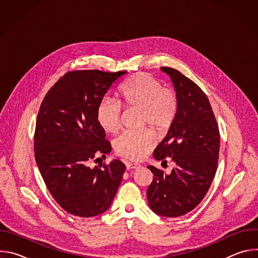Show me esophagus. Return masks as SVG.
<instances>
[{
  "label": "esophagus",
  "mask_w": 258,
  "mask_h": 258,
  "mask_svg": "<svg viewBox=\"0 0 258 258\" xmlns=\"http://www.w3.org/2000/svg\"><path fill=\"white\" fill-rule=\"evenodd\" d=\"M125 166H126V169H127V170L138 169V168H140V167H141V165H140V164H138V163H132V162H127V163L125 164Z\"/></svg>",
  "instance_id": "obj_1"
}]
</instances>
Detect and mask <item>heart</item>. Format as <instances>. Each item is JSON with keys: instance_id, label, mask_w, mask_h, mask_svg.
<instances>
[{"instance_id": "1", "label": "heart", "mask_w": 258, "mask_h": 258, "mask_svg": "<svg viewBox=\"0 0 258 258\" xmlns=\"http://www.w3.org/2000/svg\"><path fill=\"white\" fill-rule=\"evenodd\" d=\"M119 103L104 100L97 109V121L108 134H116L121 126V106L139 110L140 126H149L157 134L166 133L173 124L178 111L176 93L162 87L160 81L148 73L140 72L125 81L118 90ZM154 138L149 131L127 133L114 142L117 155L141 160L150 152Z\"/></svg>"}]
</instances>
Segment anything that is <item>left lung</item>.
I'll use <instances>...</instances> for the list:
<instances>
[{"mask_svg": "<svg viewBox=\"0 0 258 258\" xmlns=\"http://www.w3.org/2000/svg\"><path fill=\"white\" fill-rule=\"evenodd\" d=\"M178 98V111L153 156L175 167L170 174L149 165L153 180L147 189L150 208L158 215L177 217L193 210L213 180L219 153V131L205 93L178 70L161 67Z\"/></svg>", "mask_w": 258, "mask_h": 258, "instance_id": "left-lung-1", "label": "left lung"}]
</instances>
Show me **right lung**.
Returning a JSON list of instances; mask_svg holds the SVG:
<instances>
[{"label": "right lung", "instance_id": "obj_1", "mask_svg": "<svg viewBox=\"0 0 258 258\" xmlns=\"http://www.w3.org/2000/svg\"><path fill=\"white\" fill-rule=\"evenodd\" d=\"M127 71L76 70L65 73L47 93L34 133V157L46 186L68 213L92 217L111 205L125 165L117 159L91 168L111 145L97 121L105 94Z\"/></svg>", "mask_w": 258, "mask_h": 258}]
</instances>
